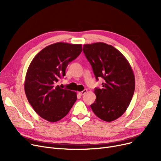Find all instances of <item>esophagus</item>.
I'll return each instance as SVG.
<instances>
[{
	"mask_svg": "<svg viewBox=\"0 0 161 161\" xmlns=\"http://www.w3.org/2000/svg\"><path fill=\"white\" fill-rule=\"evenodd\" d=\"M87 92V89H84L83 91H81V92H79V94H80V95H83L84 94L86 93Z\"/></svg>",
	"mask_w": 161,
	"mask_h": 161,
	"instance_id": "esophagus-1",
	"label": "esophagus"
}]
</instances>
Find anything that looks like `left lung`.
<instances>
[{
	"label": "left lung",
	"mask_w": 161,
	"mask_h": 161,
	"mask_svg": "<svg viewBox=\"0 0 161 161\" xmlns=\"http://www.w3.org/2000/svg\"><path fill=\"white\" fill-rule=\"evenodd\" d=\"M83 53L90 63L96 80H104L91 105L94 114L110 122L121 117L129 107L135 89V78L126 58L114 46L103 42L84 44Z\"/></svg>",
	"instance_id": "obj_1"
}]
</instances>
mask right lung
<instances>
[{
    "mask_svg": "<svg viewBox=\"0 0 161 161\" xmlns=\"http://www.w3.org/2000/svg\"><path fill=\"white\" fill-rule=\"evenodd\" d=\"M81 51V44L57 42L40 51L31 61L25 91L30 104L43 119L52 123L61 120L77 100L75 92L62 89L57 83Z\"/></svg>",
    "mask_w": 161,
    "mask_h": 161,
    "instance_id": "add662e5",
    "label": "right lung"
}]
</instances>
